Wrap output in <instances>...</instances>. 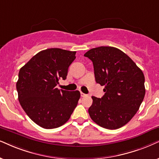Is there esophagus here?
Wrapping results in <instances>:
<instances>
[{
	"mask_svg": "<svg viewBox=\"0 0 159 159\" xmlns=\"http://www.w3.org/2000/svg\"><path fill=\"white\" fill-rule=\"evenodd\" d=\"M81 97H85V96H86V94L83 93V92H81Z\"/></svg>",
	"mask_w": 159,
	"mask_h": 159,
	"instance_id": "1",
	"label": "esophagus"
}]
</instances>
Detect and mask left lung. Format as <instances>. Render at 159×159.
Masks as SVG:
<instances>
[{
  "label": "left lung",
  "instance_id": "1",
  "mask_svg": "<svg viewBox=\"0 0 159 159\" xmlns=\"http://www.w3.org/2000/svg\"><path fill=\"white\" fill-rule=\"evenodd\" d=\"M93 63L97 84L104 86L101 98L92 96L89 116L98 125L114 130L133 118L143 101L144 76L133 60L118 48L101 46L84 54Z\"/></svg>",
  "mask_w": 159,
  "mask_h": 159
}]
</instances>
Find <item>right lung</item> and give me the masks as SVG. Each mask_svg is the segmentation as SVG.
<instances>
[{
  "instance_id": "add662e5",
  "label": "right lung",
  "mask_w": 159,
  "mask_h": 159,
  "mask_svg": "<svg viewBox=\"0 0 159 159\" xmlns=\"http://www.w3.org/2000/svg\"><path fill=\"white\" fill-rule=\"evenodd\" d=\"M75 51L49 48L36 54L20 68L16 84L18 100L30 119L40 127L52 129L68 121L77 106L80 92L59 89L65 80Z\"/></svg>"
}]
</instances>
